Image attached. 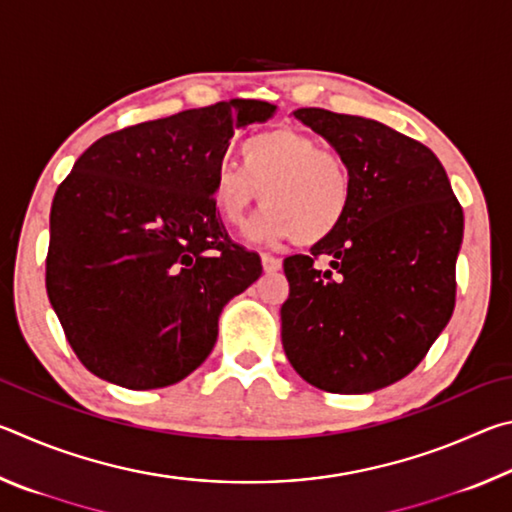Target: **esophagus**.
Masks as SVG:
<instances>
[{
    "mask_svg": "<svg viewBox=\"0 0 512 512\" xmlns=\"http://www.w3.org/2000/svg\"><path fill=\"white\" fill-rule=\"evenodd\" d=\"M262 266H264L266 273H275V271H280V268H282V259L264 253L262 255Z\"/></svg>",
    "mask_w": 512,
    "mask_h": 512,
    "instance_id": "esophagus-1",
    "label": "esophagus"
}]
</instances>
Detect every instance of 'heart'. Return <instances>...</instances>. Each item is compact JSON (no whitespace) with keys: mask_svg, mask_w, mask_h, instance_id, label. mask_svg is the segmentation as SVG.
Here are the masks:
<instances>
[{"mask_svg":"<svg viewBox=\"0 0 512 512\" xmlns=\"http://www.w3.org/2000/svg\"><path fill=\"white\" fill-rule=\"evenodd\" d=\"M241 167L221 162L212 173L210 198L216 214L241 228L250 205H266L248 235L264 241L296 239L316 246L343 223L354 196L348 160L320 146L314 135L280 126L241 144Z\"/></svg>","mask_w":512,"mask_h":512,"instance_id":"1","label":"heart"}]
</instances>
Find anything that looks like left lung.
Listing matches in <instances>:
<instances>
[{"label": "left lung", "instance_id": "obj_1", "mask_svg": "<svg viewBox=\"0 0 512 512\" xmlns=\"http://www.w3.org/2000/svg\"><path fill=\"white\" fill-rule=\"evenodd\" d=\"M293 117L348 160L354 196L336 232L284 259V352L320 391H379L409 375L452 318L463 207L443 164L411 137L323 108Z\"/></svg>", "mask_w": 512, "mask_h": 512}]
</instances>
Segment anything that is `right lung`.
Instances as JSON below:
<instances>
[{
	"label": "right lung",
	"mask_w": 512,
	"mask_h": 512,
	"mask_svg": "<svg viewBox=\"0 0 512 512\" xmlns=\"http://www.w3.org/2000/svg\"><path fill=\"white\" fill-rule=\"evenodd\" d=\"M275 106L230 99L94 142L49 214L47 296L76 357L131 391L185 379L207 359L221 309L259 275L228 237L212 173L237 128Z\"/></svg>",
	"instance_id": "right-lung-1"
}]
</instances>
